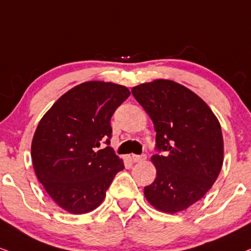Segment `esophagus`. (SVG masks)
Listing matches in <instances>:
<instances>
[{"label": "esophagus", "instance_id": "34e87169", "mask_svg": "<svg viewBox=\"0 0 251 251\" xmlns=\"http://www.w3.org/2000/svg\"><path fill=\"white\" fill-rule=\"evenodd\" d=\"M132 160L134 162H143L146 160V155H132Z\"/></svg>", "mask_w": 251, "mask_h": 251}]
</instances>
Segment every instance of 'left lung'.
I'll list each match as a JSON object with an SVG mask.
<instances>
[{
	"label": "left lung",
	"instance_id": "8db88e82",
	"mask_svg": "<svg viewBox=\"0 0 251 251\" xmlns=\"http://www.w3.org/2000/svg\"><path fill=\"white\" fill-rule=\"evenodd\" d=\"M132 95L154 124L156 150L165 152L151 158L156 177L145 187V198L160 212H182L206 195L221 172V125L200 97L173 80L140 84Z\"/></svg>",
	"mask_w": 251,
	"mask_h": 251
}]
</instances>
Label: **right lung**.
I'll list each match as a JSON object with an SVG mask.
<instances>
[{"mask_svg": "<svg viewBox=\"0 0 251 251\" xmlns=\"http://www.w3.org/2000/svg\"><path fill=\"white\" fill-rule=\"evenodd\" d=\"M131 95L126 86L91 80L65 92L38 123L31 143L36 176L62 209H96L124 162L110 146L111 117Z\"/></svg>", "mask_w": 251, "mask_h": 251, "instance_id": "right-lung-1", "label": "right lung"}]
</instances>
